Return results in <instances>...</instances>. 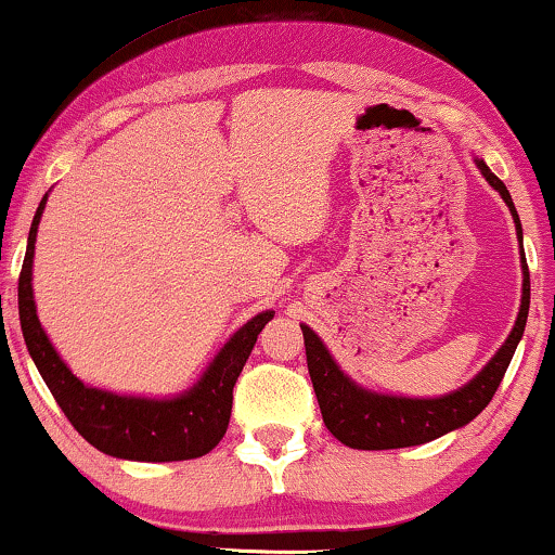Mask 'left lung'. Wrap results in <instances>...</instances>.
Masks as SVG:
<instances>
[{"label":"left lung","instance_id":"left-lung-1","mask_svg":"<svg viewBox=\"0 0 555 555\" xmlns=\"http://www.w3.org/2000/svg\"><path fill=\"white\" fill-rule=\"evenodd\" d=\"M475 164L482 171V177L488 179V184L503 196V202L507 204V209H511L515 219V232H518V240L522 242L520 217L515 211L507 186L488 169V164L482 158H475ZM520 262L522 298L520 313L515 318L511 336H507L505 344L500 346V351L492 356L488 366L473 382L457 391L447 393V397L409 399L363 389V386L351 382L338 369V363L333 361V356L323 346V340L308 325H300L302 340H306L310 382H313L323 422L331 435L346 447H353V450H399V447L431 442V439L473 422L490 404V399L495 397L498 386L503 382L507 366H511L515 348L520 344L522 331H526L530 308V275L526 255H520Z\"/></svg>","mask_w":555,"mask_h":555}]
</instances>
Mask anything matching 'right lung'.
Instances as JSON below:
<instances>
[{
    "label": "right lung",
    "instance_id": "right-lung-1",
    "mask_svg": "<svg viewBox=\"0 0 555 555\" xmlns=\"http://www.w3.org/2000/svg\"><path fill=\"white\" fill-rule=\"evenodd\" d=\"M44 202L29 227L27 253L20 272V323L27 351L48 384L52 397L80 437L111 457L139 462L194 460L215 450L224 437L232 414V389L242 366L253 353L255 340L275 310H262L227 340L209 369L192 389L173 399L120 397V393L86 386L60 359L44 336L33 298V257L37 224Z\"/></svg>",
    "mask_w": 555,
    "mask_h": 555
}]
</instances>
